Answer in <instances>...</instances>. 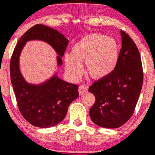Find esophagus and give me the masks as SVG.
<instances>
[{"label":"esophagus","instance_id":"34e87169","mask_svg":"<svg viewBox=\"0 0 155 155\" xmlns=\"http://www.w3.org/2000/svg\"><path fill=\"white\" fill-rule=\"evenodd\" d=\"M88 91V86L86 85H81L79 87V94H83Z\"/></svg>","mask_w":155,"mask_h":155}]
</instances>
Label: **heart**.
I'll list each match as a JSON object with an SVG mask.
<instances>
[{
	"label": "heart",
	"mask_w": 155,
	"mask_h": 155,
	"mask_svg": "<svg viewBox=\"0 0 155 155\" xmlns=\"http://www.w3.org/2000/svg\"><path fill=\"white\" fill-rule=\"evenodd\" d=\"M120 58L119 45L115 39L101 33H92L75 43L72 54L64 58L66 68L73 78L82 72L81 61H85L88 74L94 79L107 77L114 71Z\"/></svg>",
	"instance_id": "1"
}]
</instances>
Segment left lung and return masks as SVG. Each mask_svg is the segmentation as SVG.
I'll return each mask as SVG.
<instances>
[{"label": "left lung", "mask_w": 155, "mask_h": 155, "mask_svg": "<svg viewBox=\"0 0 155 155\" xmlns=\"http://www.w3.org/2000/svg\"><path fill=\"white\" fill-rule=\"evenodd\" d=\"M122 48L117 66L111 74L94 82L88 91L95 97L90 108L93 123L104 128H118L133 115L143 83L140 54L131 38L120 30Z\"/></svg>", "instance_id": "obj_1"}]
</instances>
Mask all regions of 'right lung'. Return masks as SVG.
<instances>
[{
	"label": "right lung",
	"instance_id": "1",
	"mask_svg": "<svg viewBox=\"0 0 155 155\" xmlns=\"http://www.w3.org/2000/svg\"><path fill=\"white\" fill-rule=\"evenodd\" d=\"M36 39L53 47L58 54V66L62 65V57L69 40L58 30L37 24L19 38L10 59V80L21 114L31 125L47 128L64 119L69 105L79 96V87L62 80L57 75L40 85L25 82L19 70V55L27 41Z\"/></svg>",
	"mask_w": 155,
	"mask_h": 155
}]
</instances>
